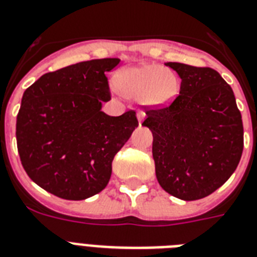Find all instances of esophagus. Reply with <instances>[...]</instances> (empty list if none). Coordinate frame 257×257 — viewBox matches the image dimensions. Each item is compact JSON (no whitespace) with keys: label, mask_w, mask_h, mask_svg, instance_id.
Here are the masks:
<instances>
[{"label":"esophagus","mask_w":257,"mask_h":257,"mask_svg":"<svg viewBox=\"0 0 257 257\" xmlns=\"http://www.w3.org/2000/svg\"><path fill=\"white\" fill-rule=\"evenodd\" d=\"M137 118H139V124L141 125L142 121H144V118H145V112H142V111L137 112Z\"/></svg>","instance_id":"34e87169"}]
</instances>
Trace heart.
<instances>
[{
	"mask_svg": "<svg viewBox=\"0 0 257 257\" xmlns=\"http://www.w3.org/2000/svg\"><path fill=\"white\" fill-rule=\"evenodd\" d=\"M118 94L128 99H140L145 105L162 107L176 98L179 82L176 75L155 64L128 66L115 75Z\"/></svg>",
	"mask_w": 257,
	"mask_h": 257,
	"instance_id": "1",
	"label": "heart"
}]
</instances>
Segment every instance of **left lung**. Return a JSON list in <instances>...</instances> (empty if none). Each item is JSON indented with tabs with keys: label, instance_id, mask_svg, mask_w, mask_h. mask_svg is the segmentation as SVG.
<instances>
[{
	"label": "left lung",
	"instance_id": "left-lung-1",
	"mask_svg": "<svg viewBox=\"0 0 257 257\" xmlns=\"http://www.w3.org/2000/svg\"><path fill=\"white\" fill-rule=\"evenodd\" d=\"M182 83L167 107L146 111L158 183L184 201L200 200L225 184L243 153V122L234 92L210 68L166 62Z\"/></svg>",
	"mask_w": 257,
	"mask_h": 257
}]
</instances>
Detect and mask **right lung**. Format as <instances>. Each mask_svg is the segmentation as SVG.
Here are the masks:
<instances>
[{"instance_id": "obj_1", "label": "right lung", "mask_w": 257, "mask_h": 257, "mask_svg": "<svg viewBox=\"0 0 257 257\" xmlns=\"http://www.w3.org/2000/svg\"><path fill=\"white\" fill-rule=\"evenodd\" d=\"M118 59H98L42 75L22 96L17 116V145L32 182L65 200L102 192L112 161L139 121L135 111L108 116L105 73Z\"/></svg>"}]
</instances>
